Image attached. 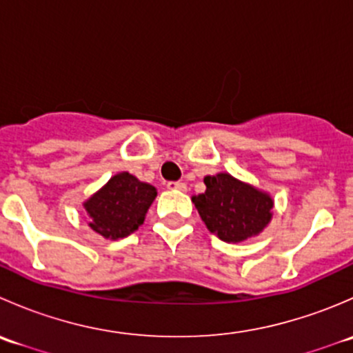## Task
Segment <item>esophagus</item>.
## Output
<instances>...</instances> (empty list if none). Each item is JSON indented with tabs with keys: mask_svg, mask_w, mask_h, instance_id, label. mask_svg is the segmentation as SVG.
<instances>
[{
	"mask_svg": "<svg viewBox=\"0 0 353 353\" xmlns=\"http://www.w3.org/2000/svg\"><path fill=\"white\" fill-rule=\"evenodd\" d=\"M167 188H169V190L188 191V186H186V183H181V181H177V183H169V184H167Z\"/></svg>",
	"mask_w": 353,
	"mask_h": 353,
	"instance_id": "esophagus-1",
	"label": "esophagus"
}]
</instances>
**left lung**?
Returning a JSON list of instances; mask_svg holds the SVG:
<instances>
[{
  "instance_id": "left-lung-1",
  "label": "left lung",
  "mask_w": 353,
  "mask_h": 353,
  "mask_svg": "<svg viewBox=\"0 0 353 353\" xmlns=\"http://www.w3.org/2000/svg\"><path fill=\"white\" fill-rule=\"evenodd\" d=\"M205 193L193 196L206 229L223 243H243L256 237L273 219V201L268 191L244 183L229 172L203 177Z\"/></svg>"
}]
</instances>
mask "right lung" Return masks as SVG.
<instances>
[{"mask_svg": "<svg viewBox=\"0 0 353 353\" xmlns=\"http://www.w3.org/2000/svg\"><path fill=\"white\" fill-rule=\"evenodd\" d=\"M157 198V188L130 172H117L90 198L83 201L88 227L104 239L130 236L145 222Z\"/></svg>", "mask_w": 353, "mask_h": 353, "instance_id": "add662e5", "label": "right lung"}]
</instances>
